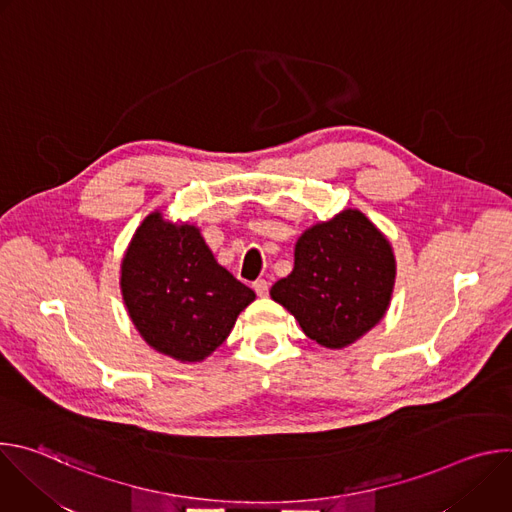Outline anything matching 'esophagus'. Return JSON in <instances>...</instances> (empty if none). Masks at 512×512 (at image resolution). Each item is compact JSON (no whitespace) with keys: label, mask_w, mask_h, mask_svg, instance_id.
<instances>
[{"label":"esophagus","mask_w":512,"mask_h":512,"mask_svg":"<svg viewBox=\"0 0 512 512\" xmlns=\"http://www.w3.org/2000/svg\"><path fill=\"white\" fill-rule=\"evenodd\" d=\"M253 289H255V294H257L259 298H265V296L269 294V283H267L265 279H257V281L253 283Z\"/></svg>","instance_id":"34e87169"}]
</instances>
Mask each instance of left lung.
Masks as SVG:
<instances>
[{"instance_id": "1", "label": "left lung", "mask_w": 512, "mask_h": 512, "mask_svg": "<svg viewBox=\"0 0 512 512\" xmlns=\"http://www.w3.org/2000/svg\"><path fill=\"white\" fill-rule=\"evenodd\" d=\"M397 275L389 239L358 208L306 229L294 249V271L269 296L320 346L340 350L387 314Z\"/></svg>"}]
</instances>
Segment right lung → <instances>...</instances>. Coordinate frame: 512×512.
Listing matches in <instances>:
<instances>
[{
  "instance_id": "1",
  "label": "right lung",
  "mask_w": 512,
  "mask_h": 512,
  "mask_svg": "<svg viewBox=\"0 0 512 512\" xmlns=\"http://www.w3.org/2000/svg\"><path fill=\"white\" fill-rule=\"evenodd\" d=\"M127 314L154 350L202 362L231 334L255 291L218 265L200 229L162 210L141 221L121 259Z\"/></svg>"
}]
</instances>
